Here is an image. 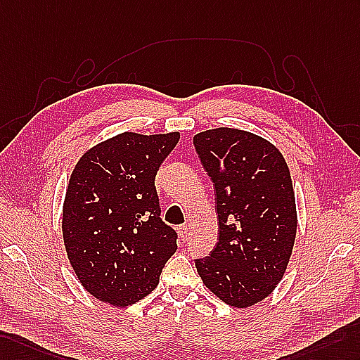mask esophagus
I'll return each instance as SVG.
<instances>
[{
	"label": "esophagus",
	"instance_id": "esophagus-1",
	"mask_svg": "<svg viewBox=\"0 0 360 360\" xmlns=\"http://www.w3.org/2000/svg\"><path fill=\"white\" fill-rule=\"evenodd\" d=\"M179 235L183 241H186L189 238V227L186 224L179 226Z\"/></svg>",
	"mask_w": 360,
	"mask_h": 360
}]
</instances>
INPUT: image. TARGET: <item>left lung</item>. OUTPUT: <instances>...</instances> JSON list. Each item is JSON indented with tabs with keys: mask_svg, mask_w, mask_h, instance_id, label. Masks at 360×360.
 Returning <instances> with one entry per match:
<instances>
[{
	"mask_svg": "<svg viewBox=\"0 0 360 360\" xmlns=\"http://www.w3.org/2000/svg\"><path fill=\"white\" fill-rule=\"evenodd\" d=\"M194 146L214 183L220 229L195 267L223 302L246 309L275 290L292 255L297 218L290 171L275 145L249 131L207 129L194 136Z\"/></svg>",
	"mask_w": 360,
	"mask_h": 360,
	"instance_id": "obj_1",
	"label": "left lung"
}]
</instances>
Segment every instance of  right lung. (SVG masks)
<instances>
[{"mask_svg": "<svg viewBox=\"0 0 360 360\" xmlns=\"http://www.w3.org/2000/svg\"><path fill=\"white\" fill-rule=\"evenodd\" d=\"M179 133H122L76 163L63 210L65 250L79 281L99 301L127 307L150 295L177 250L160 218L154 180Z\"/></svg>", "mask_w": 360, "mask_h": 360, "instance_id": "1", "label": "right lung"}]
</instances>
